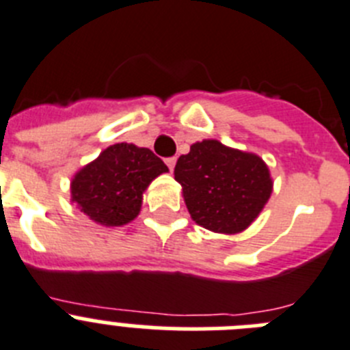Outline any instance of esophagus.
<instances>
[{"instance_id": "34e87169", "label": "esophagus", "mask_w": 350, "mask_h": 350, "mask_svg": "<svg viewBox=\"0 0 350 350\" xmlns=\"http://www.w3.org/2000/svg\"><path fill=\"white\" fill-rule=\"evenodd\" d=\"M165 163H167V167L171 169V171H174V165H176V157H169V159H165Z\"/></svg>"}]
</instances>
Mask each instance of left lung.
Returning a JSON list of instances; mask_svg holds the SVG:
<instances>
[{"label": "left lung", "mask_w": 350, "mask_h": 350, "mask_svg": "<svg viewBox=\"0 0 350 350\" xmlns=\"http://www.w3.org/2000/svg\"><path fill=\"white\" fill-rule=\"evenodd\" d=\"M174 179L191 219L226 235L244 232L260 216L273 188L261 157L216 139L191 144L190 153L178 159Z\"/></svg>", "instance_id": "8db88e82"}]
</instances>
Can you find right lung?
Segmentation results:
<instances>
[{"mask_svg": "<svg viewBox=\"0 0 350 350\" xmlns=\"http://www.w3.org/2000/svg\"><path fill=\"white\" fill-rule=\"evenodd\" d=\"M167 165L148 148L116 143L71 179V202L103 226H124L137 218L150 183Z\"/></svg>", "mask_w": 350, "mask_h": 350, "instance_id": "obj_1", "label": "right lung"}]
</instances>
